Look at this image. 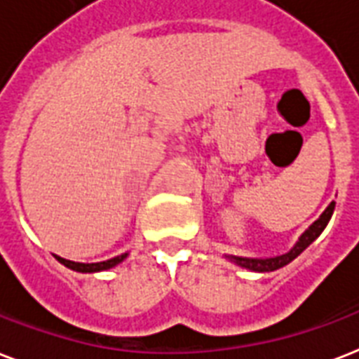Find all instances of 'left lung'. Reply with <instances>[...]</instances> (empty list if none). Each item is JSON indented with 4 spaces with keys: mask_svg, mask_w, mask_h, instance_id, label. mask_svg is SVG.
I'll return each mask as SVG.
<instances>
[{
    "mask_svg": "<svg viewBox=\"0 0 359 359\" xmlns=\"http://www.w3.org/2000/svg\"><path fill=\"white\" fill-rule=\"evenodd\" d=\"M334 208H336V201H332L330 205L326 206V210L319 215V219L313 221L308 229L299 236V240L295 241V245L291 247L287 252L278 256H271V258H247V256H234V255H225V258L232 264L240 265L243 269L255 271V273H269V271H276L287 265L290 262H293L297 256L301 255L306 247H310L313 241L321 236L323 230L326 229L328 221H330L332 214H334Z\"/></svg>",
    "mask_w": 359,
    "mask_h": 359,
    "instance_id": "1",
    "label": "left lung"
}]
</instances>
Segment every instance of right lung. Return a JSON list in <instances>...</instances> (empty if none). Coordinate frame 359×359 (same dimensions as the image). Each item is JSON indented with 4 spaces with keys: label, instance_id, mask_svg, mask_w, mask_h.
<instances>
[{
    "label": "right lung",
    "instance_id": "1",
    "mask_svg": "<svg viewBox=\"0 0 359 359\" xmlns=\"http://www.w3.org/2000/svg\"><path fill=\"white\" fill-rule=\"evenodd\" d=\"M127 256H129V252H125V255L121 256H116V258H110V260L95 262V264H81V262L66 260V258H60V256H57V260L62 265H66L68 269H74L77 271V273H99V271L112 269V267H116L118 264H121Z\"/></svg>",
    "mask_w": 359,
    "mask_h": 359
}]
</instances>
